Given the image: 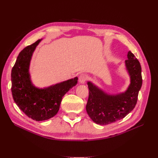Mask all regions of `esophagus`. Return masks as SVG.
<instances>
[{"instance_id":"1","label":"esophagus","mask_w":158,"mask_h":158,"mask_svg":"<svg viewBox=\"0 0 158 158\" xmlns=\"http://www.w3.org/2000/svg\"><path fill=\"white\" fill-rule=\"evenodd\" d=\"M88 78V76L87 74H81L79 76V82L81 84H84Z\"/></svg>"}]
</instances>
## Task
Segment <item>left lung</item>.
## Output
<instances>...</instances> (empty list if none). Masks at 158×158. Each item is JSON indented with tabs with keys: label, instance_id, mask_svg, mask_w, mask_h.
Returning <instances> with one entry per match:
<instances>
[{
	"label": "left lung",
	"instance_id": "obj_1",
	"mask_svg": "<svg viewBox=\"0 0 158 158\" xmlns=\"http://www.w3.org/2000/svg\"><path fill=\"white\" fill-rule=\"evenodd\" d=\"M125 66L130 84L125 92L109 94L90 81L87 82L89 98L86 111L91 119L98 125H106L121 120L135 107L142 84V69L139 61L130 51Z\"/></svg>",
	"mask_w": 158,
	"mask_h": 158
}]
</instances>
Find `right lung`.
Returning <instances> with one entry per match:
<instances>
[{"mask_svg": "<svg viewBox=\"0 0 158 158\" xmlns=\"http://www.w3.org/2000/svg\"><path fill=\"white\" fill-rule=\"evenodd\" d=\"M42 40L26 47L18 55L11 73L14 101L26 115L37 121L48 120L58 113L63 97L78 83V77L48 87L33 84L30 66L33 53Z\"/></svg>", "mask_w": 158, "mask_h": 158, "instance_id": "1", "label": "right lung"}]
</instances>
